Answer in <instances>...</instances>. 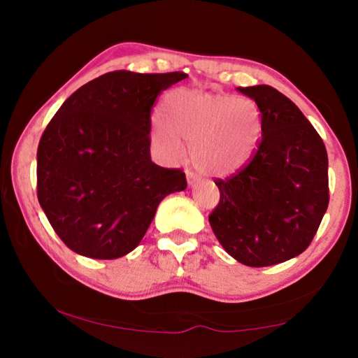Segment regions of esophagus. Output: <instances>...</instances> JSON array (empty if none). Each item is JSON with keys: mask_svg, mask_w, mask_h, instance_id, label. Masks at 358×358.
<instances>
[{"mask_svg": "<svg viewBox=\"0 0 358 358\" xmlns=\"http://www.w3.org/2000/svg\"><path fill=\"white\" fill-rule=\"evenodd\" d=\"M186 173H187V185H189V186H194L196 183H199V178H197L196 175H194L191 171H187Z\"/></svg>", "mask_w": 358, "mask_h": 358, "instance_id": "34e87169", "label": "esophagus"}]
</instances>
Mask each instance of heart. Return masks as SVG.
Listing matches in <instances>:
<instances>
[{
    "mask_svg": "<svg viewBox=\"0 0 358 358\" xmlns=\"http://www.w3.org/2000/svg\"><path fill=\"white\" fill-rule=\"evenodd\" d=\"M162 117L153 121V137L169 159L185 155L191 142V162L210 177H229L251 159L262 120L251 98L222 93L175 90L166 96Z\"/></svg>",
    "mask_w": 358,
    "mask_h": 358,
    "instance_id": "1",
    "label": "heart"
}]
</instances>
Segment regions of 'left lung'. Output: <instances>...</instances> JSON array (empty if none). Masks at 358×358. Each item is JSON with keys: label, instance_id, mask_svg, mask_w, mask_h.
Returning a JSON list of instances; mask_svg holds the SVG:
<instances>
[{"label": "left lung", "instance_id": "1", "mask_svg": "<svg viewBox=\"0 0 358 358\" xmlns=\"http://www.w3.org/2000/svg\"><path fill=\"white\" fill-rule=\"evenodd\" d=\"M260 110L262 137L248 164L215 178L220 202L208 216L224 250L248 266L299 256L329 207L324 141L292 101L270 85L238 88Z\"/></svg>", "mask_w": 358, "mask_h": 358}]
</instances>
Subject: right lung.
<instances>
[{
  "instance_id": "1",
  "label": "right lung",
  "mask_w": 358,
  "mask_h": 358,
  "mask_svg": "<svg viewBox=\"0 0 358 358\" xmlns=\"http://www.w3.org/2000/svg\"><path fill=\"white\" fill-rule=\"evenodd\" d=\"M185 72L113 71L72 93L38 147V201L63 243L118 259L141 243L166 196L186 189L181 169L150 157L151 110Z\"/></svg>"
}]
</instances>
